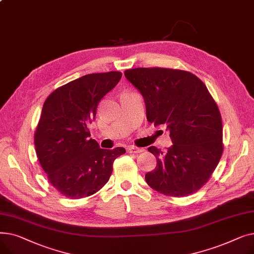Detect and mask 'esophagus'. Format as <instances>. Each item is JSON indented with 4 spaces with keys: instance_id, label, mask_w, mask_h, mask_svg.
I'll list each match as a JSON object with an SVG mask.
<instances>
[{
    "instance_id": "1",
    "label": "esophagus",
    "mask_w": 254,
    "mask_h": 254,
    "mask_svg": "<svg viewBox=\"0 0 254 254\" xmlns=\"http://www.w3.org/2000/svg\"><path fill=\"white\" fill-rule=\"evenodd\" d=\"M127 152L128 153H140L143 151L142 148H139V147H135V146H128V147L127 148Z\"/></svg>"
}]
</instances>
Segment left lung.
<instances>
[{
	"label": "left lung",
	"instance_id": "left-lung-1",
	"mask_svg": "<svg viewBox=\"0 0 254 254\" xmlns=\"http://www.w3.org/2000/svg\"><path fill=\"white\" fill-rule=\"evenodd\" d=\"M126 78L142 95L146 117L167 127L173 145L163 152L154 146L156 167L145 175L151 189L170 196L197 191L217 167L223 150L218 107L195 75L165 68H137Z\"/></svg>",
	"mask_w": 254,
	"mask_h": 254
}]
</instances>
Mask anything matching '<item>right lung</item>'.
I'll return each mask as SVG.
<instances>
[{
  "label": "right lung",
  "mask_w": 254,
  "mask_h": 254,
  "mask_svg": "<svg viewBox=\"0 0 254 254\" xmlns=\"http://www.w3.org/2000/svg\"><path fill=\"white\" fill-rule=\"evenodd\" d=\"M123 74H88L59 87L46 99L35 132V147L49 182L71 198L89 196L108 182L123 147L102 149L90 137L101 100Z\"/></svg>",
  "instance_id": "right-lung-1"
}]
</instances>
